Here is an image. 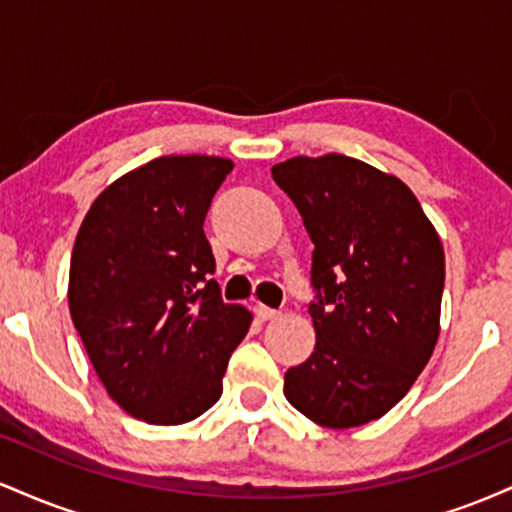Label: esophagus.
<instances>
[{
    "mask_svg": "<svg viewBox=\"0 0 512 512\" xmlns=\"http://www.w3.org/2000/svg\"><path fill=\"white\" fill-rule=\"evenodd\" d=\"M255 315L260 317L262 322H267V320H274V317H279V310H274V308H267V305H255Z\"/></svg>",
    "mask_w": 512,
    "mask_h": 512,
    "instance_id": "34e87169",
    "label": "esophagus"
}]
</instances>
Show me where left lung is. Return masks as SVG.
I'll use <instances>...</instances> for the list:
<instances>
[{
  "mask_svg": "<svg viewBox=\"0 0 512 512\" xmlns=\"http://www.w3.org/2000/svg\"><path fill=\"white\" fill-rule=\"evenodd\" d=\"M272 178L315 245V351L286 370L284 395L320 426H363L407 395L436 349L443 243L402 180L356 158L296 156Z\"/></svg>",
  "mask_w": 512,
  "mask_h": 512,
  "instance_id": "obj_1",
  "label": "left lung"
}]
</instances>
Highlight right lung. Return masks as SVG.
<instances>
[{
  "instance_id": "obj_1",
  "label": "right lung",
  "mask_w": 512,
  "mask_h": 512,
  "mask_svg": "<svg viewBox=\"0 0 512 512\" xmlns=\"http://www.w3.org/2000/svg\"><path fill=\"white\" fill-rule=\"evenodd\" d=\"M233 170L219 156H161L108 185L81 221L69 313L108 395L134 419L178 426L219 402L250 330L223 303L204 219Z\"/></svg>"
}]
</instances>
